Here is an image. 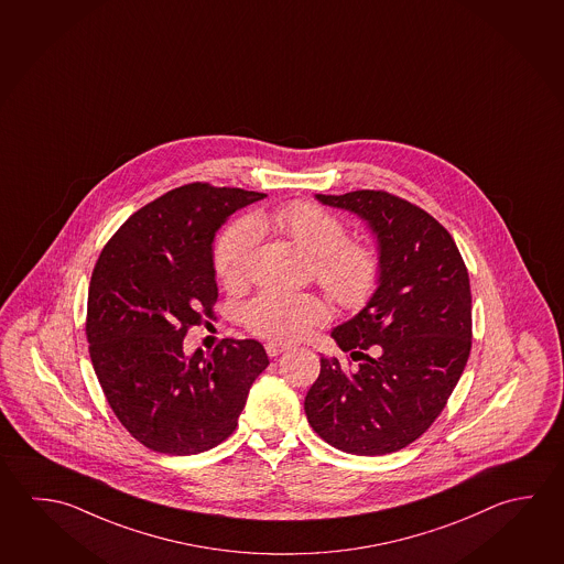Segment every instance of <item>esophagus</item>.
I'll list each match as a JSON object with an SVG mask.
<instances>
[{
	"instance_id": "34e87169",
	"label": "esophagus",
	"mask_w": 564,
	"mask_h": 564,
	"mask_svg": "<svg viewBox=\"0 0 564 564\" xmlns=\"http://www.w3.org/2000/svg\"><path fill=\"white\" fill-rule=\"evenodd\" d=\"M264 348H267V354L270 358H276L282 351L290 349V346H288V344H278V341H267Z\"/></svg>"
}]
</instances>
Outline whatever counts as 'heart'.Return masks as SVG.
I'll return each mask as SVG.
<instances>
[{"mask_svg":"<svg viewBox=\"0 0 564 564\" xmlns=\"http://www.w3.org/2000/svg\"><path fill=\"white\" fill-rule=\"evenodd\" d=\"M268 225L314 257L319 284L339 306L359 310L376 296L383 278L378 250L368 242L348 240V226L339 216L307 200H292L268 216L240 218L226 226L213 248L216 278L223 286L235 290L245 284L258 228ZM328 318V304L312 292L264 290L242 310L246 328L270 341H294Z\"/></svg>","mask_w":564,"mask_h":564,"instance_id":"b5f03b06","label":"heart"}]
</instances>
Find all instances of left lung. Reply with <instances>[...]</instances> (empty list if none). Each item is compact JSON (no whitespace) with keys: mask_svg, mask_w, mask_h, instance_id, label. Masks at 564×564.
<instances>
[{"mask_svg":"<svg viewBox=\"0 0 564 564\" xmlns=\"http://www.w3.org/2000/svg\"><path fill=\"white\" fill-rule=\"evenodd\" d=\"M318 200L368 220L383 278L368 306L332 332L348 364L319 359L304 410L332 447L388 455L430 430L467 366L469 272L447 228L401 196L354 191Z\"/></svg>","mask_w":564,"mask_h":564,"instance_id":"1","label":"left lung"}]
</instances>
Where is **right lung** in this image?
Masks as SVG:
<instances>
[{
	"label": "right lung",
	"mask_w": 564,
	"mask_h": 564,
	"mask_svg": "<svg viewBox=\"0 0 564 564\" xmlns=\"http://www.w3.org/2000/svg\"><path fill=\"white\" fill-rule=\"evenodd\" d=\"M264 196L210 183L173 188L129 216L93 268V369L117 420L149 449L195 455L223 443L270 364L257 339H223L208 356L183 349L188 329L216 319V230Z\"/></svg>",
	"instance_id": "right-lung-1"
}]
</instances>
